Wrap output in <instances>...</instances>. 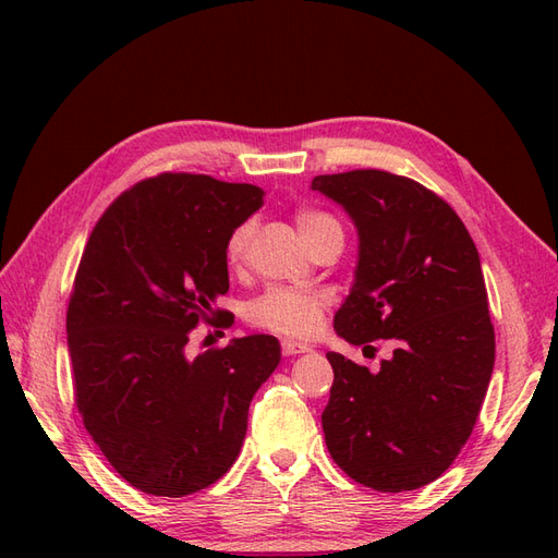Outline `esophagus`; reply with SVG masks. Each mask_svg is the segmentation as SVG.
Here are the masks:
<instances>
[{
  "instance_id": "esophagus-1",
  "label": "esophagus",
  "mask_w": 558,
  "mask_h": 558,
  "mask_svg": "<svg viewBox=\"0 0 558 558\" xmlns=\"http://www.w3.org/2000/svg\"><path fill=\"white\" fill-rule=\"evenodd\" d=\"M281 351H283V356H298V353H307V351H312V347H310V344H305V342L283 340V342H281Z\"/></svg>"
}]
</instances>
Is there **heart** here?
Wrapping results in <instances>:
<instances>
[{
	"label": "heart",
	"instance_id": "heart-1",
	"mask_svg": "<svg viewBox=\"0 0 558 558\" xmlns=\"http://www.w3.org/2000/svg\"><path fill=\"white\" fill-rule=\"evenodd\" d=\"M298 230L310 248L332 232H342L340 223L326 211L300 209L295 214ZM256 232V223L244 221L230 232L226 244V256L232 265H240L246 258L248 244ZM326 310V298L314 291H298L289 286H272L248 305V320L253 326L272 330L279 335L307 337L316 330L320 314Z\"/></svg>",
	"mask_w": 558,
	"mask_h": 558
}]
</instances>
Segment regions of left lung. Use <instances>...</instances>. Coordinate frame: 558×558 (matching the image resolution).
<instances>
[{
  "label": "left lung",
  "mask_w": 558,
  "mask_h": 558,
  "mask_svg": "<svg viewBox=\"0 0 558 558\" xmlns=\"http://www.w3.org/2000/svg\"><path fill=\"white\" fill-rule=\"evenodd\" d=\"M318 191L359 228L356 281L335 314L349 344L393 342L379 373L328 351L320 414L332 461L384 494L412 492L453 463L475 428L496 335L475 242L442 197L384 170L320 174Z\"/></svg>",
  "instance_id": "obj_1"
}]
</instances>
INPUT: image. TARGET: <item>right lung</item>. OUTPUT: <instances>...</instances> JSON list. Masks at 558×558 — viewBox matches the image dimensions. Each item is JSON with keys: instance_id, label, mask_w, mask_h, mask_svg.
<instances>
[{"instance_id": "right-lung-1", "label": "right lung", "mask_w": 558, "mask_h": 558, "mask_svg": "<svg viewBox=\"0 0 558 558\" xmlns=\"http://www.w3.org/2000/svg\"><path fill=\"white\" fill-rule=\"evenodd\" d=\"M263 189L162 172L99 218L66 307L74 402L111 468L150 496L181 498L221 480L246 435L248 404L281 361L272 335L185 356L193 328H228L230 232Z\"/></svg>"}]
</instances>
